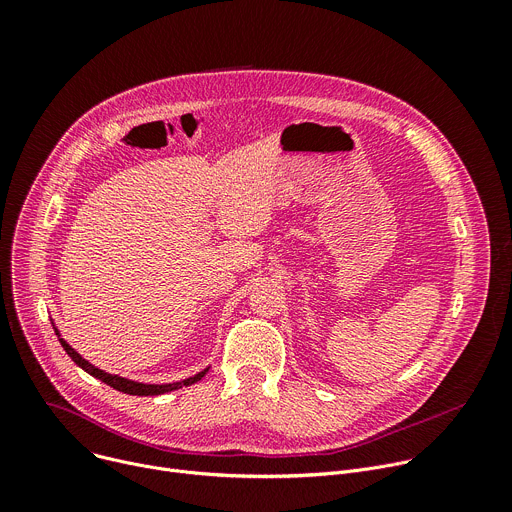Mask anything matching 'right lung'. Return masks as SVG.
<instances>
[{
	"instance_id": "obj_1",
	"label": "right lung",
	"mask_w": 512,
	"mask_h": 512,
	"mask_svg": "<svg viewBox=\"0 0 512 512\" xmlns=\"http://www.w3.org/2000/svg\"><path fill=\"white\" fill-rule=\"evenodd\" d=\"M54 332L58 334V340H60L62 348L66 350V354H68L72 360H75L83 371H87L91 377H95V379H99V381L107 383L109 387H113V389H117V391H121V393H127V395L148 397V395H162V393H170V391H176V389H182V387H188V385H192V383L200 381V379L208 373V369H204V371H200L198 375H194V377H190V379H184V381H180V383H166V385H145V383H135V381H129V379H125V377L109 375V373H105V371H101V369L93 367V364H91L89 360H85V358H83L75 348L68 346V342H66L64 338H60V332H58L56 328H54Z\"/></svg>"
}]
</instances>
